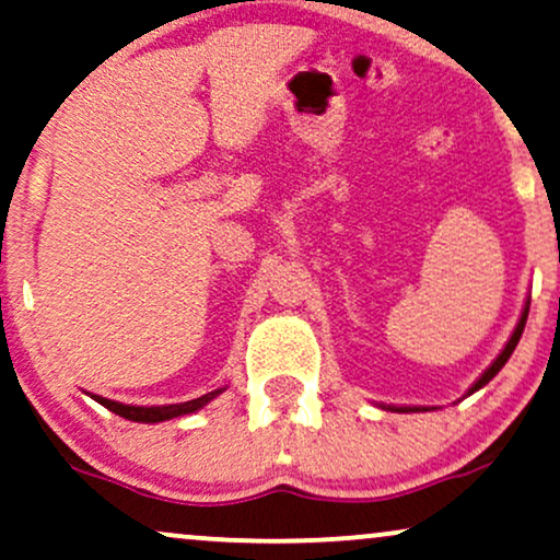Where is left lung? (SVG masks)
Instances as JSON below:
<instances>
[{
  "label": "left lung",
  "mask_w": 560,
  "mask_h": 560,
  "mask_svg": "<svg viewBox=\"0 0 560 560\" xmlns=\"http://www.w3.org/2000/svg\"><path fill=\"white\" fill-rule=\"evenodd\" d=\"M527 313H529V302L525 304V310H522V317H520V323H516V328H514V332H512V338H509V343L504 346V351L499 353V357H497V362H493L491 366H488V370H486L483 374H480V380L476 382V385L470 387L468 395H472V393H476V390H480V387H483V385H488V382H491L493 377H497L501 366H504V364L509 362V357H512V351L516 349V343H520V338H522V330H525ZM393 410H402V413H408V410H427V408H393Z\"/></svg>",
  "instance_id": "1"
}]
</instances>
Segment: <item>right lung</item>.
<instances>
[{"label":"right lung","mask_w":560,"mask_h":560,"mask_svg":"<svg viewBox=\"0 0 560 560\" xmlns=\"http://www.w3.org/2000/svg\"><path fill=\"white\" fill-rule=\"evenodd\" d=\"M224 390V387H222ZM222 390H214V393H207L201 395V398L196 400H186V402H173V406H124V402H116V400H108V398H101V395H92L101 406H105L113 413L124 416V419L129 421H139V423H158V421H167V419H175V416H186V413H194V410L203 408L209 400H214L219 393Z\"/></svg>","instance_id":"add662e5"}]
</instances>
